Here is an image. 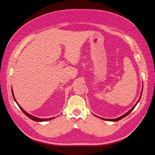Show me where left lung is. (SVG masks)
<instances>
[{
    "label": "left lung",
    "mask_w": 155,
    "mask_h": 155,
    "mask_svg": "<svg viewBox=\"0 0 155 155\" xmlns=\"http://www.w3.org/2000/svg\"><path fill=\"white\" fill-rule=\"evenodd\" d=\"M142 91H142V93H141V96H140V98H139V100H138V101H137V103L135 104V106L129 110V111H128L127 112V113H125V114H124V115H122V116H120V117H118V118H116V119H104V118H102V117H98L97 116V117H99V118H100V119H103V120H108V121H113V122H116V121H118V120H120V119H122V118H124V117H126L127 116H128L130 112L133 110V109L135 108V107L137 106V103L139 102V101L140 100V98H141V96H142Z\"/></svg>",
    "instance_id": "1"
}]
</instances>
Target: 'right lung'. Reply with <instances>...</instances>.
Here are the masks:
<instances>
[{
  "label": "right lung",
  "mask_w": 155,
  "mask_h": 155,
  "mask_svg": "<svg viewBox=\"0 0 155 155\" xmlns=\"http://www.w3.org/2000/svg\"><path fill=\"white\" fill-rule=\"evenodd\" d=\"M12 95H13L14 100H15V101L17 103V104H18V106H19V107L20 108V109L23 111V113H24L27 117H28L30 119H32V120H35V121H36V122H43V121H46V120H51V119H52L54 118V117H52V118H49V119H40V118H38V117H35V116H32V115H31V114H28V113H27V112H26L25 110H23V108H22V107L18 104V103L17 102V100H15V97H14V94H13V92L12 88Z\"/></svg>",
  "instance_id": "add662e5"
}]
</instances>
